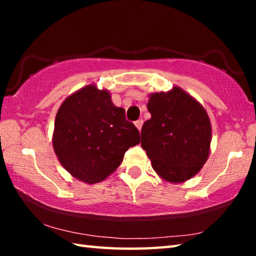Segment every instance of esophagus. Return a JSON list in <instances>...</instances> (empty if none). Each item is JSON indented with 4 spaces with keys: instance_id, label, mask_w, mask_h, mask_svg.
Segmentation results:
<instances>
[{
    "instance_id": "34e87169",
    "label": "esophagus",
    "mask_w": 256,
    "mask_h": 256,
    "mask_svg": "<svg viewBox=\"0 0 256 256\" xmlns=\"http://www.w3.org/2000/svg\"><path fill=\"white\" fill-rule=\"evenodd\" d=\"M134 124H136V128L138 130V131H141V128H142V124H144V120H138L136 122L134 123Z\"/></svg>"
}]
</instances>
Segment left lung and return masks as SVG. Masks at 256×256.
Segmentation results:
<instances>
[{
  "instance_id": "obj_1",
  "label": "left lung",
  "mask_w": 256,
  "mask_h": 256,
  "mask_svg": "<svg viewBox=\"0 0 256 256\" xmlns=\"http://www.w3.org/2000/svg\"><path fill=\"white\" fill-rule=\"evenodd\" d=\"M151 118L141 130V146L164 180L184 183L196 176L210 154L212 128L200 102L178 86L149 94Z\"/></svg>"
}]
</instances>
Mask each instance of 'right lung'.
Listing matches in <instances>:
<instances>
[{
  "mask_svg": "<svg viewBox=\"0 0 256 256\" xmlns=\"http://www.w3.org/2000/svg\"><path fill=\"white\" fill-rule=\"evenodd\" d=\"M52 142L68 174L94 184L118 170L125 151L140 144V134L125 120L124 108L112 104L110 92L92 84L60 106Z\"/></svg>",
  "mask_w": 256,
  "mask_h": 256,
  "instance_id": "add662e5",
  "label": "right lung"
}]
</instances>
